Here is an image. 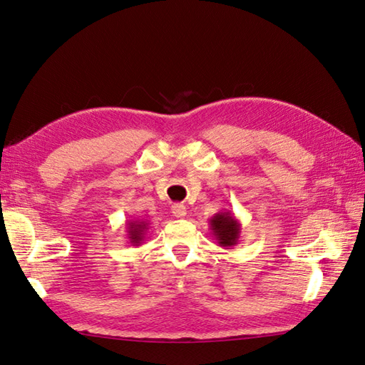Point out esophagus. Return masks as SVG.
<instances>
[{
	"label": "esophagus",
	"mask_w": 365,
	"mask_h": 365,
	"mask_svg": "<svg viewBox=\"0 0 365 365\" xmlns=\"http://www.w3.org/2000/svg\"><path fill=\"white\" fill-rule=\"evenodd\" d=\"M173 215L175 216V218H178V220L185 218V216H187V207L182 205V204H175L173 207Z\"/></svg>",
	"instance_id": "34e87169"
}]
</instances>
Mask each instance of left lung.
I'll return each instance as SVG.
<instances>
[{"mask_svg": "<svg viewBox=\"0 0 365 365\" xmlns=\"http://www.w3.org/2000/svg\"><path fill=\"white\" fill-rule=\"evenodd\" d=\"M210 229L216 238V242L221 247L230 250L238 243L242 224L237 220V216L230 212H218L210 220Z\"/></svg>", "mask_w": 365, "mask_h": 365, "instance_id": "8db88e82", "label": "left lung"}]
</instances>
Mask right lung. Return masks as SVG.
<instances>
[{
    "mask_svg": "<svg viewBox=\"0 0 365 365\" xmlns=\"http://www.w3.org/2000/svg\"><path fill=\"white\" fill-rule=\"evenodd\" d=\"M149 229V222L141 220H130L127 222V237L133 246H139L144 242V235Z\"/></svg>",
    "mask_w": 365,
    "mask_h": 365,
    "instance_id": "right-lung-1",
    "label": "right lung"
}]
</instances>
